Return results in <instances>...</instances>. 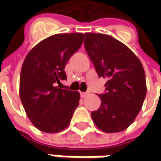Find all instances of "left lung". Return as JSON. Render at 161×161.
Segmentation results:
<instances>
[{
  "label": "left lung",
  "mask_w": 161,
  "mask_h": 161,
  "mask_svg": "<svg viewBox=\"0 0 161 161\" xmlns=\"http://www.w3.org/2000/svg\"><path fill=\"white\" fill-rule=\"evenodd\" d=\"M80 33L57 34L34 47L22 64L19 97L26 114L42 132H62L71 123L80 93L64 84L65 65L83 43Z\"/></svg>",
  "instance_id": "obj_1"
}]
</instances>
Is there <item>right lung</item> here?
<instances>
[{
	"mask_svg": "<svg viewBox=\"0 0 161 161\" xmlns=\"http://www.w3.org/2000/svg\"><path fill=\"white\" fill-rule=\"evenodd\" d=\"M85 49L98 77L107 79L106 91L98 95L101 105L91 112L92 120L105 133L122 132L133 124L144 101L143 67L126 46L107 35L92 33Z\"/></svg>",
	"mask_w": 161,
	"mask_h": 161,
	"instance_id": "1",
	"label": "right lung"
}]
</instances>
